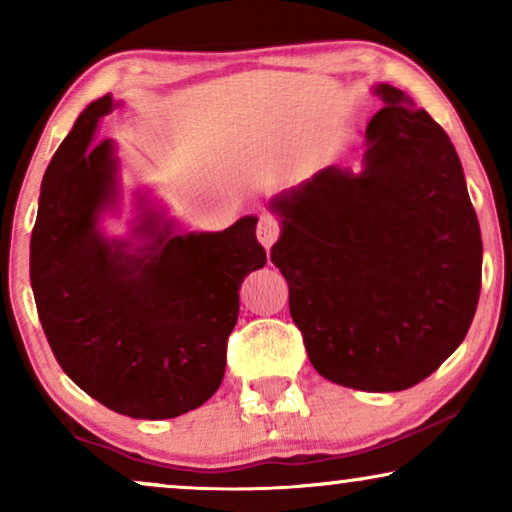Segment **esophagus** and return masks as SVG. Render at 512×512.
<instances>
[{
  "label": "esophagus",
  "instance_id": "1",
  "mask_svg": "<svg viewBox=\"0 0 512 512\" xmlns=\"http://www.w3.org/2000/svg\"><path fill=\"white\" fill-rule=\"evenodd\" d=\"M258 240L265 249H270L272 244L279 240V233H282V223H279L277 216L272 214H261V219H258Z\"/></svg>",
  "mask_w": 512,
  "mask_h": 512
}]
</instances>
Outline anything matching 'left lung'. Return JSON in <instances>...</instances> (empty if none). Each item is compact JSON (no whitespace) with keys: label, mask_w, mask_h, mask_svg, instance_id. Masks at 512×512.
<instances>
[{"label":"left lung","mask_w":512,"mask_h":512,"mask_svg":"<svg viewBox=\"0 0 512 512\" xmlns=\"http://www.w3.org/2000/svg\"><path fill=\"white\" fill-rule=\"evenodd\" d=\"M368 123L366 170H321L272 202L270 261L312 366L361 391H403L466 338L482 284V237L447 132L403 90Z\"/></svg>","instance_id":"obj_1"}]
</instances>
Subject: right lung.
Masks as SVG:
<instances>
[{
	"label": "right lung",
	"mask_w": 512,
	"mask_h": 512,
	"mask_svg": "<svg viewBox=\"0 0 512 512\" xmlns=\"http://www.w3.org/2000/svg\"><path fill=\"white\" fill-rule=\"evenodd\" d=\"M109 111V95L88 104L46 167L30 240L34 303L60 368L88 396L118 415L170 419L219 389L237 291L268 256L254 216L198 235L146 216V247L104 240L95 223L114 198L116 160L93 135Z\"/></svg>",
	"instance_id": "add662e5"
}]
</instances>
